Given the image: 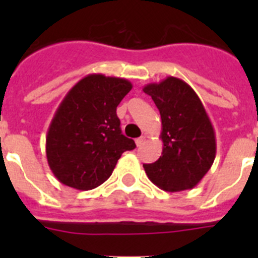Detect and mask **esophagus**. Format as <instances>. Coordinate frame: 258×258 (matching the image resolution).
<instances>
[{"label":"esophagus","instance_id":"obj_1","mask_svg":"<svg viewBox=\"0 0 258 258\" xmlns=\"http://www.w3.org/2000/svg\"><path fill=\"white\" fill-rule=\"evenodd\" d=\"M145 142H146L145 137H140V138H137L136 140V145L138 146V147H140V146H142Z\"/></svg>","mask_w":258,"mask_h":258}]
</instances>
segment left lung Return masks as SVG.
<instances>
[{
  "label": "left lung",
  "instance_id": "8db88e82",
  "mask_svg": "<svg viewBox=\"0 0 258 258\" xmlns=\"http://www.w3.org/2000/svg\"><path fill=\"white\" fill-rule=\"evenodd\" d=\"M143 92L160 112L164 145L159 160L143 164L146 174L169 192L195 187L216 157V134L200 98L188 84L172 76L146 85Z\"/></svg>",
  "mask_w": 258,
  "mask_h": 258
}]
</instances>
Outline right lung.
I'll return each mask as SVG.
<instances>
[{"label":"right lung","mask_w":258,"mask_h":258,"mask_svg":"<svg viewBox=\"0 0 258 258\" xmlns=\"http://www.w3.org/2000/svg\"><path fill=\"white\" fill-rule=\"evenodd\" d=\"M132 90L125 79L93 74L59 104L46 136V157L59 182L92 190L109 178L122 152L136 143L121 133L116 108Z\"/></svg>","instance_id":"obj_1"}]
</instances>
